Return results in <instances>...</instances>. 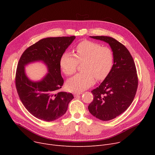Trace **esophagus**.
I'll use <instances>...</instances> for the list:
<instances>
[{"label": "esophagus", "instance_id": "1", "mask_svg": "<svg viewBox=\"0 0 155 155\" xmlns=\"http://www.w3.org/2000/svg\"><path fill=\"white\" fill-rule=\"evenodd\" d=\"M82 94V92H75V93H74V95H75V97H77V96H78V95H80V94Z\"/></svg>", "mask_w": 155, "mask_h": 155}]
</instances>
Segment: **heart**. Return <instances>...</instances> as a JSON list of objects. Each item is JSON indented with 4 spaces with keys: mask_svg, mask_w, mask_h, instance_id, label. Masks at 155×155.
<instances>
[{
    "mask_svg": "<svg viewBox=\"0 0 155 155\" xmlns=\"http://www.w3.org/2000/svg\"><path fill=\"white\" fill-rule=\"evenodd\" d=\"M114 56L110 48L100 44L85 40L79 43L74 53H64L60 58V67L67 75H71L82 64L80 73L68 80L67 87L69 91L80 92L93 85L97 80H103L110 73Z\"/></svg>",
    "mask_w": 155,
    "mask_h": 155,
    "instance_id": "b5f03b06",
    "label": "heart"
}]
</instances>
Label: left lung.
<instances>
[{
  "mask_svg": "<svg viewBox=\"0 0 155 155\" xmlns=\"http://www.w3.org/2000/svg\"><path fill=\"white\" fill-rule=\"evenodd\" d=\"M109 43L114 56L109 75L91 92L94 100L88 109L92 115L102 120H109L123 113L131 104L138 86L136 65L127 49L109 36H91Z\"/></svg>",
  "mask_w": 155,
  "mask_h": 155,
  "instance_id": "obj_1",
  "label": "left lung"
}]
</instances>
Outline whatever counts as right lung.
Returning a JSON list of instances; mask_svg holds the SVG:
<instances>
[{"label":"right lung","mask_w":155,"mask_h":155,"mask_svg":"<svg viewBox=\"0 0 155 155\" xmlns=\"http://www.w3.org/2000/svg\"><path fill=\"white\" fill-rule=\"evenodd\" d=\"M70 37L46 38L30 46L21 55L15 73V87L24 106L35 117L53 121L66 112L73 94L60 91L64 80L61 75L60 60L66 49L75 39ZM42 61L48 70L39 82H32L26 77L24 66Z\"/></svg>","instance_id":"add662e5"}]
</instances>
